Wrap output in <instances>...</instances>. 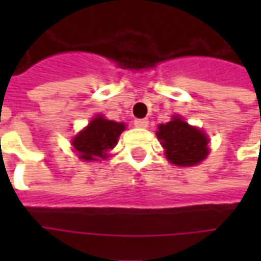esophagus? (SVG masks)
Instances as JSON below:
<instances>
[{
  "label": "esophagus",
  "instance_id": "obj_1",
  "mask_svg": "<svg viewBox=\"0 0 261 261\" xmlns=\"http://www.w3.org/2000/svg\"><path fill=\"white\" fill-rule=\"evenodd\" d=\"M134 125L138 128H147L148 127V120L147 119H137L134 120Z\"/></svg>",
  "mask_w": 261,
  "mask_h": 261
}]
</instances>
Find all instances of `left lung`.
Masks as SVG:
<instances>
[{
  "label": "left lung",
  "mask_w": 261,
  "mask_h": 261,
  "mask_svg": "<svg viewBox=\"0 0 261 261\" xmlns=\"http://www.w3.org/2000/svg\"><path fill=\"white\" fill-rule=\"evenodd\" d=\"M156 133L166 158L177 166H193L208 155V138L201 130L189 125L179 117L161 124Z\"/></svg>",
  "instance_id": "1"
}]
</instances>
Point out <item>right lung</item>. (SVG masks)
<instances>
[{"mask_svg": "<svg viewBox=\"0 0 261 261\" xmlns=\"http://www.w3.org/2000/svg\"><path fill=\"white\" fill-rule=\"evenodd\" d=\"M123 123L110 121L97 116L72 140V147L84 161H100L108 158V152L117 144V138L124 131Z\"/></svg>", "mask_w": 261, "mask_h": 261, "instance_id": "add662e5", "label": "right lung"}]
</instances>
